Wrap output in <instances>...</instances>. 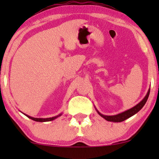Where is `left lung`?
I'll use <instances>...</instances> for the list:
<instances>
[{
	"mask_svg": "<svg viewBox=\"0 0 159 159\" xmlns=\"http://www.w3.org/2000/svg\"><path fill=\"white\" fill-rule=\"evenodd\" d=\"M149 94H150V89L148 90V91L147 95H145L144 98H143L138 104H137L135 106H134V107L130 108V109H128L127 111H125L121 113V114L114 115V116H106V115H103L101 114V113H100L97 109L96 111L98 114L101 116L103 117V119H105L106 120H107L108 121H113V122H121V121H125L127 119L129 118V117H131L132 116H133V115L137 114V113H138L139 111H140L141 108L144 106L145 103H146L147 100L148 98Z\"/></svg>",
	"mask_w": 159,
	"mask_h": 159,
	"instance_id": "1",
	"label": "left lung"
}]
</instances>
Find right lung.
I'll use <instances>...</instances> for the list:
<instances>
[{"label": "right lung", "instance_id": "1", "mask_svg": "<svg viewBox=\"0 0 159 159\" xmlns=\"http://www.w3.org/2000/svg\"><path fill=\"white\" fill-rule=\"evenodd\" d=\"M61 114H58V116H53V117H51V118H45V119H43V118H34V117L30 116H28V115L25 114V116H27L28 117V118L31 119H32V120H34V121H40V122H44V121H53V120H54V119H55L58 118V116H60Z\"/></svg>", "mask_w": 159, "mask_h": 159}]
</instances>
